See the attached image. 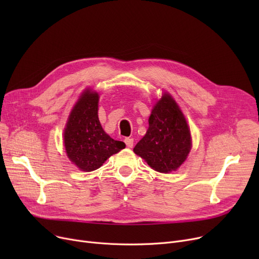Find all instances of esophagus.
I'll use <instances>...</instances> for the list:
<instances>
[{
    "instance_id": "esophagus-1",
    "label": "esophagus",
    "mask_w": 259,
    "mask_h": 259,
    "mask_svg": "<svg viewBox=\"0 0 259 259\" xmlns=\"http://www.w3.org/2000/svg\"><path fill=\"white\" fill-rule=\"evenodd\" d=\"M133 139H131V138H126L125 139V144H126V146L128 147V148H132L133 147Z\"/></svg>"
}]
</instances>
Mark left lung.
Instances as JSON below:
<instances>
[{"label":"left lung","mask_w":259,"mask_h":259,"mask_svg":"<svg viewBox=\"0 0 259 259\" xmlns=\"http://www.w3.org/2000/svg\"><path fill=\"white\" fill-rule=\"evenodd\" d=\"M191 149V135L184 114L169 94L162 95L149 117V128L133 151L155 171L178 169Z\"/></svg>","instance_id":"1"}]
</instances>
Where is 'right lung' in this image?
<instances>
[{
	"mask_svg": "<svg viewBox=\"0 0 259 259\" xmlns=\"http://www.w3.org/2000/svg\"><path fill=\"white\" fill-rule=\"evenodd\" d=\"M99 94L86 90L72 109L64 132L68 157L79 170L99 169L105 160L126 147L103 130L98 115Z\"/></svg>",
	"mask_w": 259,
	"mask_h": 259,
	"instance_id": "add662e5",
	"label": "right lung"
}]
</instances>
